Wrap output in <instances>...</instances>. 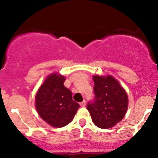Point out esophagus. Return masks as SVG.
<instances>
[{
	"instance_id": "esophagus-1",
	"label": "esophagus",
	"mask_w": 158,
	"mask_h": 158,
	"mask_svg": "<svg viewBox=\"0 0 158 158\" xmlns=\"http://www.w3.org/2000/svg\"><path fill=\"white\" fill-rule=\"evenodd\" d=\"M85 101H82V102H80V106H81V107H85Z\"/></svg>"
}]
</instances>
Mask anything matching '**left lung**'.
Here are the masks:
<instances>
[{
	"mask_svg": "<svg viewBox=\"0 0 158 158\" xmlns=\"http://www.w3.org/2000/svg\"><path fill=\"white\" fill-rule=\"evenodd\" d=\"M95 99L87 109L92 122L100 128H111L123 119L128 106V94L111 75H93Z\"/></svg>",
	"mask_w": 158,
	"mask_h": 158,
	"instance_id": "left-lung-1",
	"label": "left lung"
}]
</instances>
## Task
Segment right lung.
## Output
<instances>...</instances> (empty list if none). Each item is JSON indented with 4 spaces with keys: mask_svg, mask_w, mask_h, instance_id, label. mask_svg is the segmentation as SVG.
Wrapping results in <instances>:
<instances>
[{
    "mask_svg": "<svg viewBox=\"0 0 158 158\" xmlns=\"http://www.w3.org/2000/svg\"><path fill=\"white\" fill-rule=\"evenodd\" d=\"M66 77L52 73L36 92L35 108L41 118L50 126L62 128L73 121L79 105L73 100L72 92L64 86Z\"/></svg>",
    "mask_w": 158,
    "mask_h": 158,
    "instance_id": "1",
    "label": "right lung"
}]
</instances>
